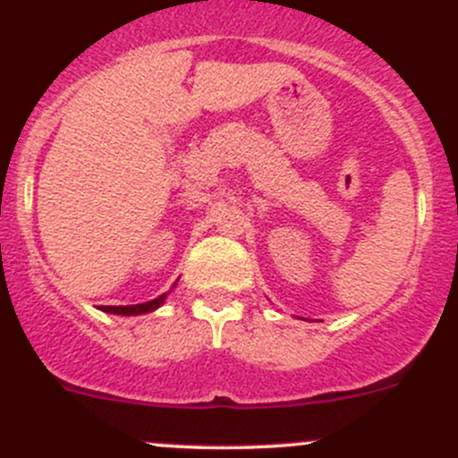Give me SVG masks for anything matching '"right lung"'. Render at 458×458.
<instances>
[{
    "mask_svg": "<svg viewBox=\"0 0 458 458\" xmlns=\"http://www.w3.org/2000/svg\"><path fill=\"white\" fill-rule=\"evenodd\" d=\"M166 296H160L156 298V301H148V302H142V305H127V307H103V311H107V314H120V316H136V314H147V311H153L157 310V307L165 302Z\"/></svg>",
    "mask_w": 458,
    "mask_h": 458,
    "instance_id": "1",
    "label": "right lung"
}]
</instances>
